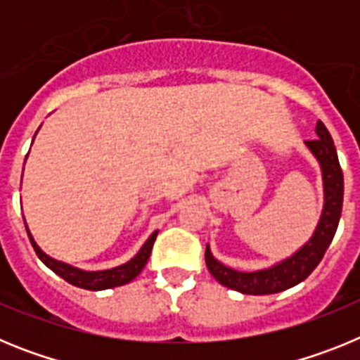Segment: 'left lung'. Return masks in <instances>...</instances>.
Masks as SVG:
<instances>
[{
	"mask_svg": "<svg viewBox=\"0 0 360 360\" xmlns=\"http://www.w3.org/2000/svg\"><path fill=\"white\" fill-rule=\"evenodd\" d=\"M316 133L317 139L307 141L304 144H307V148L310 149L311 155L317 158L321 165L324 205L319 224H317L311 238L290 257L269 266V269L256 270V272H240V270H234L231 266L224 265V263H219L212 256L207 245L205 247V263H207L209 272L214 276L219 285L249 295L278 294V292L287 290V288L295 287L297 283L304 281L314 272V269L319 265L324 252H326L333 236H335L337 225H339V219H341L345 178H342L341 164H339V158H337L332 136H330L328 129L321 120H317Z\"/></svg>",
	"mask_w": 360,
	"mask_h": 360,
	"instance_id": "obj_1",
	"label": "left lung"
}]
</instances>
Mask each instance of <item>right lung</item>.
Returning a JSON list of instances; mask_svg holds the SVG:
<instances>
[{
  "instance_id": "1",
  "label": "right lung",
  "mask_w": 360,
  "mask_h": 360,
  "mask_svg": "<svg viewBox=\"0 0 360 360\" xmlns=\"http://www.w3.org/2000/svg\"><path fill=\"white\" fill-rule=\"evenodd\" d=\"M27 227V224H25ZM28 238H30V243L36 250L37 257H39L41 262L44 265L49 266L50 270H53L59 278H63L65 281H68L70 285L73 287H79V288H86V290H106V288H113V287H122L126 283L133 281L136 276L141 274L142 269L146 266L149 259V254H151L153 249V243L157 240V234L158 231H155L151 236L148 238L144 245H142V249L136 252L135 257H131L128 263H124V265L115 266V269H108V270H97V272H88V270H81L77 266H72L68 263H63V262H57L53 257L46 256L43 250L39 249V245L34 241L32 238L30 231H28Z\"/></svg>"
}]
</instances>
